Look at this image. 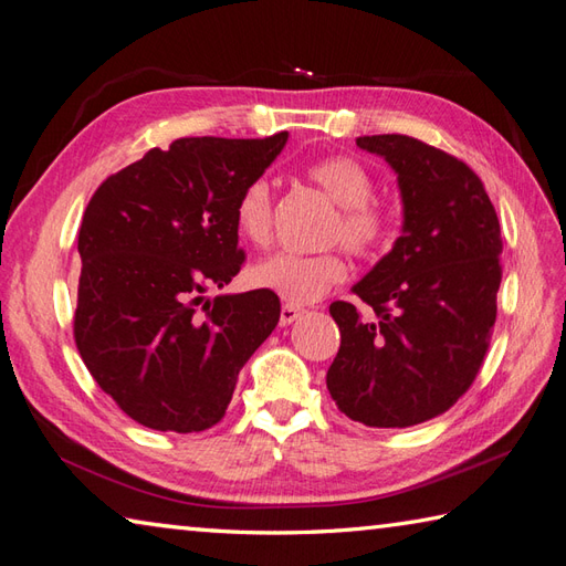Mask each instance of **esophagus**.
<instances>
[{
  "mask_svg": "<svg viewBox=\"0 0 566 566\" xmlns=\"http://www.w3.org/2000/svg\"><path fill=\"white\" fill-rule=\"evenodd\" d=\"M305 315V310L300 307V305H291V303H285L283 307H281V324L283 326H287V324H293V322H297L300 317Z\"/></svg>",
  "mask_w": 566,
  "mask_h": 566,
  "instance_id": "obj_1",
  "label": "esophagus"
}]
</instances>
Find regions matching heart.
I'll use <instances>...</instances> for the list:
<instances>
[{"mask_svg": "<svg viewBox=\"0 0 566 566\" xmlns=\"http://www.w3.org/2000/svg\"><path fill=\"white\" fill-rule=\"evenodd\" d=\"M307 177L342 208L334 222L332 240H342L354 254H373L389 234V212L373 200L370 171L354 157L334 155L310 165ZM234 230L251 247H266L273 232V198L266 179L244 186L234 203ZM348 266L342 254H293L279 251L254 263L249 279L256 287L281 295L291 305H310L342 285Z\"/></svg>", "mask_w": 566, "mask_h": 566, "instance_id": "b5f03b06", "label": "heart"}]
</instances>
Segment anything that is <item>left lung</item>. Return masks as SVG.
<instances>
[{"label":"left lung","mask_w":566,"mask_h":566,"mask_svg":"<svg viewBox=\"0 0 566 566\" xmlns=\"http://www.w3.org/2000/svg\"><path fill=\"white\" fill-rule=\"evenodd\" d=\"M356 145L397 174L401 234L354 285L373 307L336 300L342 346L326 389L348 419L407 429L448 411L480 373L496 322L501 228L480 177L409 135H363Z\"/></svg>","instance_id":"1"}]
</instances>
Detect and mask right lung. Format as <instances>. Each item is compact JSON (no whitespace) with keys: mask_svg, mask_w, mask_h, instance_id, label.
Instances as JSON below:
<instances>
[{"mask_svg":"<svg viewBox=\"0 0 566 566\" xmlns=\"http://www.w3.org/2000/svg\"><path fill=\"white\" fill-rule=\"evenodd\" d=\"M285 143L181 137L113 174L84 210L74 342L98 387L147 429L216 426L279 324L271 291H206L240 273L234 203Z\"/></svg>","mask_w":566,"mask_h":566,"instance_id":"obj_1","label":"right lung"}]
</instances>
